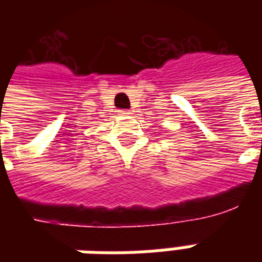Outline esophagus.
Returning <instances> with one entry per match:
<instances>
[{"mask_svg": "<svg viewBox=\"0 0 262 262\" xmlns=\"http://www.w3.org/2000/svg\"><path fill=\"white\" fill-rule=\"evenodd\" d=\"M121 114L129 115V114H132V113H130V111H129V110H122V111H121Z\"/></svg>", "mask_w": 262, "mask_h": 262, "instance_id": "obj_1", "label": "esophagus"}]
</instances>
